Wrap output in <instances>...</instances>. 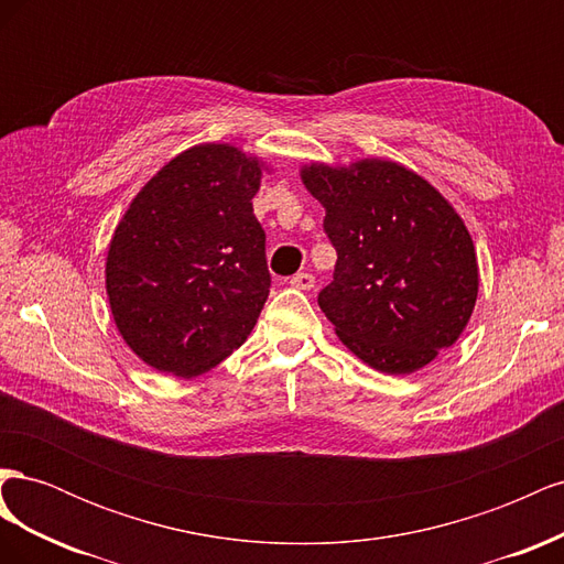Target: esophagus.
Instances as JSON below:
<instances>
[{"mask_svg": "<svg viewBox=\"0 0 564 564\" xmlns=\"http://www.w3.org/2000/svg\"><path fill=\"white\" fill-rule=\"evenodd\" d=\"M289 284H292L294 289H303V292H308V289L315 286V278L311 275V272H296V275L289 280Z\"/></svg>", "mask_w": 564, "mask_h": 564, "instance_id": "esophagus-1", "label": "esophagus"}]
</instances>
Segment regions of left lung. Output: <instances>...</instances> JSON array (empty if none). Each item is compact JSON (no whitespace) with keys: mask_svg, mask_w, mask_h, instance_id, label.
Wrapping results in <instances>:
<instances>
[{"mask_svg":"<svg viewBox=\"0 0 564 564\" xmlns=\"http://www.w3.org/2000/svg\"><path fill=\"white\" fill-rule=\"evenodd\" d=\"M336 249L317 303L369 367L412 373L454 346L477 299V259L464 220L409 169L362 160L303 169Z\"/></svg>","mask_w":564,"mask_h":564,"instance_id":"1","label":"left lung"}]
</instances>
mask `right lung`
Returning a JSON list of instances; mask_svg holds the SVG:
<instances>
[{"mask_svg":"<svg viewBox=\"0 0 564 564\" xmlns=\"http://www.w3.org/2000/svg\"><path fill=\"white\" fill-rule=\"evenodd\" d=\"M259 160L232 145L181 152L119 220L106 286L127 346L191 379L245 344L270 292L265 232L253 216Z\"/></svg>","mask_w":564,"mask_h":564,"instance_id":"1","label":"right lung"}]
</instances>
